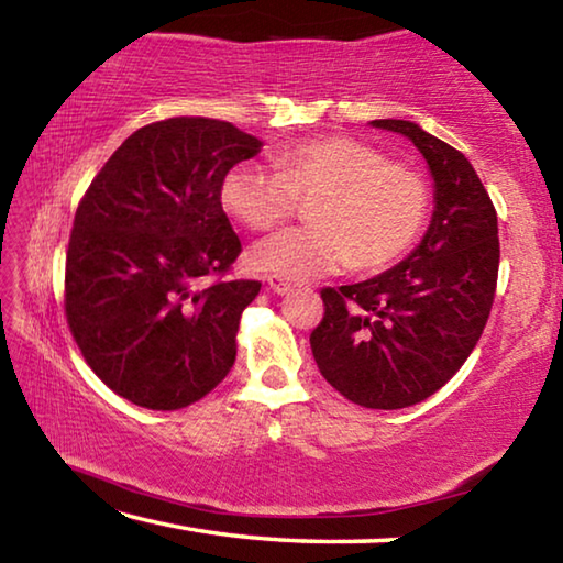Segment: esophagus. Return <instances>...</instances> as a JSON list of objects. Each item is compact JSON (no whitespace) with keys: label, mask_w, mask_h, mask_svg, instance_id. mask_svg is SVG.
Masks as SVG:
<instances>
[{"label":"esophagus","mask_w":563,"mask_h":563,"mask_svg":"<svg viewBox=\"0 0 563 563\" xmlns=\"http://www.w3.org/2000/svg\"><path fill=\"white\" fill-rule=\"evenodd\" d=\"M268 288L275 292V295H288L292 290V285L288 280L283 278H275V275H271L268 278Z\"/></svg>","instance_id":"obj_1"}]
</instances>
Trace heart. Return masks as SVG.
<instances>
[{
  "label": "heart",
  "mask_w": 563,
  "mask_h": 563,
  "mask_svg": "<svg viewBox=\"0 0 563 563\" xmlns=\"http://www.w3.org/2000/svg\"><path fill=\"white\" fill-rule=\"evenodd\" d=\"M223 206L253 231H271L298 201L310 228L255 243L253 271L288 283L318 280L352 263L377 271L397 261L422 231L427 186L409 166L385 161L357 139L302 141L273 156V170L238 164L223 180Z\"/></svg>",
  "instance_id": "b5f03b06"
}]
</instances>
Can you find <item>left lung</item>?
<instances>
[{"label":"left lung","mask_w":563,"mask_h":563,"mask_svg":"<svg viewBox=\"0 0 563 563\" xmlns=\"http://www.w3.org/2000/svg\"><path fill=\"white\" fill-rule=\"evenodd\" d=\"M375 129L412 141L434 180V211L402 263L322 290L310 347L322 377L369 409L417 405L450 383L487 325L499 273L497 211L464 154L415 121Z\"/></svg>","instance_id":"8db88e82"}]
</instances>
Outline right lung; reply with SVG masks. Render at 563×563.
<instances>
[{
  "mask_svg": "<svg viewBox=\"0 0 563 563\" xmlns=\"http://www.w3.org/2000/svg\"><path fill=\"white\" fill-rule=\"evenodd\" d=\"M263 141L176 117L133 131L91 180L66 251V320L103 385L146 409H180L231 373L258 280L201 285L241 253L221 203L228 170Z\"/></svg>",
  "mask_w": 563,
  "mask_h": 563,
  "instance_id": "right-lung-1",
  "label": "right lung"
}]
</instances>
